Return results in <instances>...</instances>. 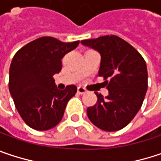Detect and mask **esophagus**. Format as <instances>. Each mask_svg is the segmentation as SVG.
I'll list each match as a JSON object with an SVG mask.
<instances>
[{
	"label": "esophagus",
	"instance_id": "1",
	"mask_svg": "<svg viewBox=\"0 0 161 161\" xmlns=\"http://www.w3.org/2000/svg\"><path fill=\"white\" fill-rule=\"evenodd\" d=\"M77 93H78V94H80V95H83V94L86 93V90L84 87H81V86H79V87L77 88Z\"/></svg>",
	"mask_w": 161,
	"mask_h": 161
}]
</instances>
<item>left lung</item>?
Returning <instances> with one entry per match:
<instances>
[{"label": "left lung", "mask_w": 161, "mask_h": 161, "mask_svg": "<svg viewBox=\"0 0 161 161\" xmlns=\"http://www.w3.org/2000/svg\"><path fill=\"white\" fill-rule=\"evenodd\" d=\"M81 44L100 54L98 75L104 77L109 90L106 98L96 92L97 102L87 108L88 119L103 131L121 130L135 118L144 101L147 90L146 62L133 46L117 36L86 39Z\"/></svg>", "instance_id": "obj_1"}]
</instances>
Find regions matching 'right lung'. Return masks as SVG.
Here are the masks:
<instances>
[{
	"label": "right lung",
	"instance_id": "right-lung-1",
	"mask_svg": "<svg viewBox=\"0 0 161 161\" xmlns=\"http://www.w3.org/2000/svg\"><path fill=\"white\" fill-rule=\"evenodd\" d=\"M79 41L62 42L43 37L26 44L14 56L9 70V90L24 122L37 131L53 128L63 119L77 87L60 90L53 75L62 70V59Z\"/></svg>",
	"mask_w": 161,
	"mask_h": 161
}]
</instances>
